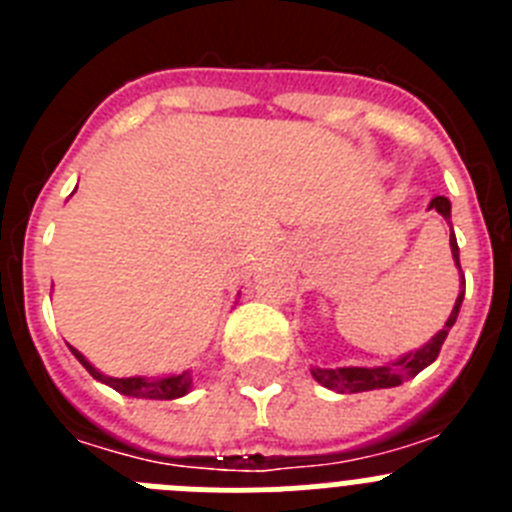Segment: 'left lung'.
<instances>
[{
  "label": "left lung",
  "instance_id": "1",
  "mask_svg": "<svg viewBox=\"0 0 512 512\" xmlns=\"http://www.w3.org/2000/svg\"><path fill=\"white\" fill-rule=\"evenodd\" d=\"M428 210H436L438 215L451 225V202L446 197H433ZM451 256H454V264L459 269V297L454 302V310H451L449 320L438 330L436 336L431 338L428 343H423L420 348L410 351V354L400 356V359L390 361V364L382 366H338V369H320V366H312L310 374L315 382H320L328 390H336L341 395H351V392H369V390H387V387H397V384L408 382V379L418 377L423 372L425 366H431L436 361L438 351H441L443 341L449 336V330L454 328L456 318H459L461 302H464V274H461V264H459V246H456V235L454 228H451Z\"/></svg>",
  "mask_w": 512,
  "mask_h": 512
}]
</instances>
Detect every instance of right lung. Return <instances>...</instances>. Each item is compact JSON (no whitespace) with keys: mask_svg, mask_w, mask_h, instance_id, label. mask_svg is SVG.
<instances>
[{"mask_svg":"<svg viewBox=\"0 0 512 512\" xmlns=\"http://www.w3.org/2000/svg\"><path fill=\"white\" fill-rule=\"evenodd\" d=\"M71 354L81 361V366L92 374L97 382L107 384L120 395L128 397H140V400H176V397H184L192 390V369L182 374H169V377H110V374H102L92 361H87V356L76 351L74 346Z\"/></svg>","mask_w":512,"mask_h":512,"instance_id":"right-lung-1","label":"right lung"}]
</instances>
